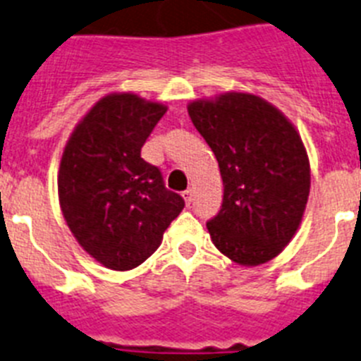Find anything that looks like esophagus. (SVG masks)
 Segmentation results:
<instances>
[{"label":"esophagus","mask_w":361,"mask_h":361,"mask_svg":"<svg viewBox=\"0 0 361 361\" xmlns=\"http://www.w3.org/2000/svg\"><path fill=\"white\" fill-rule=\"evenodd\" d=\"M183 199H184V202L190 206L191 200H193V190H191V188H188L186 191H183Z\"/></svg>","instance_id":"obj_1"}]
</instances>
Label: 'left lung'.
I'll return each mask as SVG.
<instances>
[{"mask_svg":"<svg viewBox=\"0 0 361 361\" xmlns=\"http://www.w3.org/2000/svg\"><path fill=\"white\" fill-rule=\"evenodd\" d=\"M188 114L224 183L222 208L206 224L213 244L240 266L269 262L295 237L307 204L311 170L300 133L253 94L199 99Z\"/></svg>","mask_w":361,"mask_h":361,"instance_id":"left-lung-1","label":"left lung"}]
</instances>
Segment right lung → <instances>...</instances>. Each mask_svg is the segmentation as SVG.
<instances>
[{
	"label": "right lung",
	"instance_id": "right-lung-1",
	"mask_svg": "<svg viewBox=\"0 0 361 361\" xmlns=\"http://www.w3.org/2000/svg\"><path fill=\"white\" fill-rule=\"evenodd\" d=\"M168 108L135 94L99 99L65 146L59 204L82 250L114 271L141 266L184 208L141 148Z\"/></svg>",
	"mask_w": 361,
	"mask_h": 361
}]
</instances>
